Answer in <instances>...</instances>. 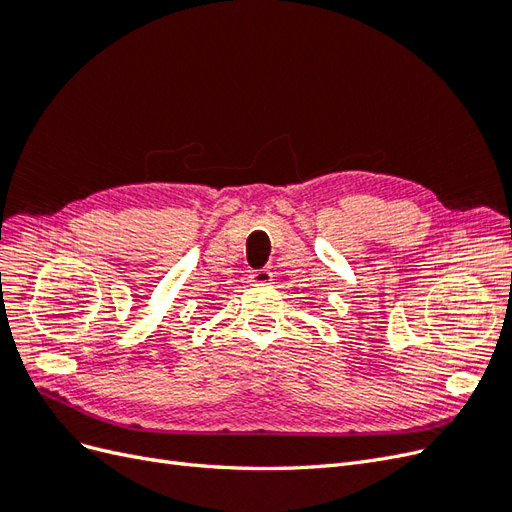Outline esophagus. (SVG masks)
Instances as JSON below:
<instances>
[{
	"instance_id": "esophagus-1",
	"label": "esophagus",
	"mask_w": 512,
	"mask_h": 512,
	"mask_svg": "<svg viewBox=\"0 0 512 512\" xmlns=\"http://www.w3.org/2000/svg\"><path fill=\"white\" fill-rule=\"evenodd\" d=\"M250 282H252L254 286H267V284L273 282V273H271L269 269L254 271V273L250 275Z\"/></svg>"
}]
</instances>
